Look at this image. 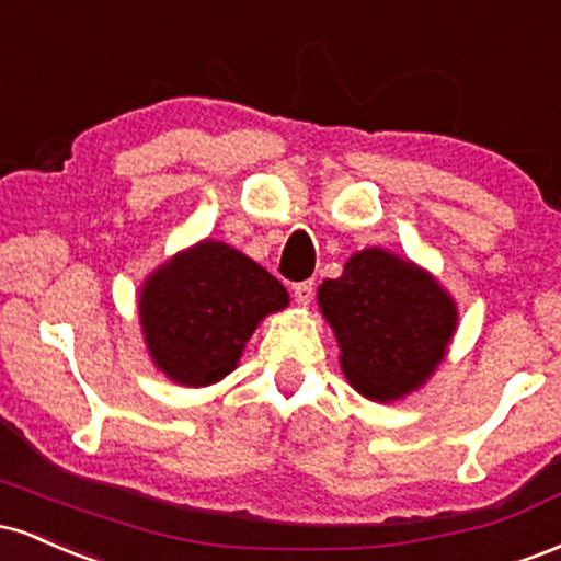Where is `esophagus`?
<instances>
[{
  "label": "esophagus",
  "mask_w": 561,
  "mask_h": 561,
  "mask_svg": "<svg viewBox=\"0 0 561 561\" xmlns=\"http://www.w3.org/2000/svg\"><path fill=\"white\" fill-rule=\"evenodd\" d=\"M293 295L295 300H298V306H308V302L313 300V282H298V285L293 287Z\"/></svg>",
  "instance_id": "esophagus-1"
}]
</instances>
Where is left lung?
<instances>
[{"mask_svg":"<svg viewBox=\"0 0 561 561\" xmlns=\"http://www.w3.org/2000/svg\"><path fill=\"white\" fill-rule=\"evenodd\" d=\"M319 308L340 343L347 382L382 403L427 382L459 321L433 274L382 248L351 255L343 276L319 287Z\"/></svg>","mask_w":561,"mask_h":561,"instance_id":"obj_1","label":"left lung"}]
</instances>
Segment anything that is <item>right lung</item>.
<instances>
[{
    "mask_svg": "<svg viewBox=\"0 0 561 561\" xmlns=\"http://www.w3.org/2000/svg\"><path fill=\"white\" fill-rule=\"evenodd\" d=\"M287 289L253 259L216 240L176 253L139 289L147 351L165 377L205 388L234 369L242 347Z\"/></svg>",
    "mask_w": 561,
    "mask_h": 561,
    "instance_id": "1",
    "label": "right lung"
}]
</instances>
